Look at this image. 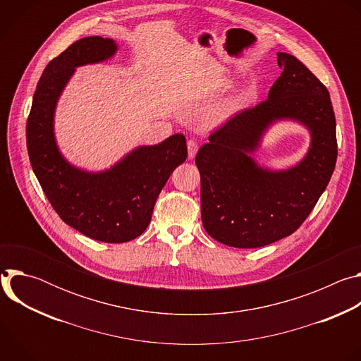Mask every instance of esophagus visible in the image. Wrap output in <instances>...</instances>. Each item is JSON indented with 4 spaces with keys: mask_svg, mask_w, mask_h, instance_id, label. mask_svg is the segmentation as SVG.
Instances as JSON below:
<instances>
[{
    "mask_svg": "<svg viewBox=\"0 0 361 361\" xmlns=\"http://www.w3.org/2000/svg\"><path fill=\"white\" fill-rule=\"evenodd\" d=\"M187 147H188V159H190V160H192V159L195 157V154H197L198 145H197V142H195L194 140H188Z\"/></svg>",
    "mask_w": 361,
    "mask_h": 361,
    "instance_id": "esophagus-1",
    "label": "esophagus"
}]
</instances>
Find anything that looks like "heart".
Listing matches in <instances>:
<instances>
[{
	"label": "heart",
	"mask_w": 361,
	"mask_h": 361,
	"mask_svg": "<svg viewBox=\"0 0 361 361\" xmlns=\"http://www.w3.org/2000/svg\"><path fill=\"white\" fill-rule=\"evenodd\" d=\"M231 87H233V81H231L230 78H226L223 82H220V84H219L217 92H224V91H228Z\"/></svg>",
	"instance_id": "1"
}]
</instances>
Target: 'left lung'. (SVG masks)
I'll return each mask as SVG.
<instances>
[{
  "instance_id": "left-lung-1",
  "label": "left lung",
  "mask_w": 361,
  "mask_h": 361,
  "mask_svg": "<svg viewBox=\"0 0 361 361\" xmlns=\"http://www.w3.org/2000/svg\"><path fill=\"white\" fill-rule=\"evenodd\" d=\"M283 70L266 101L209 137L195 156L201 177V220L214 240L257 248L293 234L324 192L337 160L336 117L327 88L294 56L277 53ZM295 121L311 147L293 168L271 171L252 159L267 130Z\"/></svg>"
}]
</instances>
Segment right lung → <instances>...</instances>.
Listing matches in <instances>:
<instances>
[{
  "mask_svg": "<svg viewBox=\"0 0 361 361\" xmlns=\"http://www.w3.org/2000/svg\"><path fill=\"white\" fill-rule=\"evenodd\" d=\"M111 38L85 37L45 67L27 120V148L34 174L61 220L104 243L134 240L148 227L154 204L171 173L185 161L187 144L174 134L156 145H140L107 170L73 166L59 148L54 131L57 102L77 67L113 59Z\"/></svg>",
  "mask_w": 361,
  "mask_h": 361,
  "instance_id": "1",
  "label": "right lung"
}]
</instances>
